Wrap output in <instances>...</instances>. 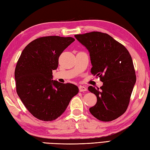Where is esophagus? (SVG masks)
Returning a JSON list of instances; mask_svg holds the SVG:
<instances>
[{"mask_svg":"<svg viewBox=\"0 0 150 150\" xmlns=\"http://www.w3.org/2000/svg\"><path fill=\"white\" fill-rule=\"evenodd\" d=\"M79 91H80L81 92L85 91L87 90V88H86L85 86H79Z\"/></svg>","mask_w":150,"mask_h":150,"instance_id":"obj_1","label":"esophagus"}]
</instances>
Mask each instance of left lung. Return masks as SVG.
Instances as JSON below:
<instances>
[{
	"instance_id": "left-lung-1",
	"label": "left lung",
	"mask_w": 150,
	"mask_h": 150,
	"mask_svg": "<svg viewBox=\"0 0 150 150\" xmlns=\"http://www.w3.org/2000/svg\"><path fill=\"white\" fill-rule=\"evenodd\" d=\"M75 37L90 52L92 75L103 82L99 88L88 87L97 98L90 108L96 119L108 122L117 119L126 111L136 82L132 57L122 44L107 33L91 31Z\"/></svg>"
}]
</instances>
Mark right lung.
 <instances>
[{"label": "right lung", "instance_id": "add662e5", "mask_svg": "<svg viewBox=\"0 0 150 150\" xmlns=\"http://www.w3.org/2000/svg\"><path fill=\"white\" fill-rule=\"evenodd\" d=\"M74 41L70 37H39L28 44L19 57L15 70L16 90L25 107L38 119L55 120L79 93L75 84L52 80L60 55Z\"/></svg>", "mask_w": 150, "mask_h": 150}]
</instances>
